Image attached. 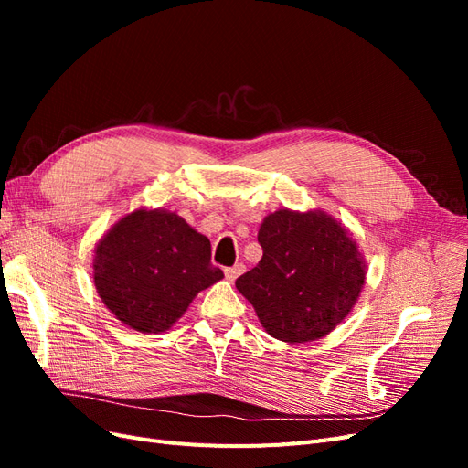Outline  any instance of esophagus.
Returning a JSON list of instances; mask_svg holds the SVG:
<instances>
[{
    "label": "esophagus",
    "instance_id": "1",
    "mask_svg": "<svg viewBox=\"0 0 468 468\" xmlns=\"http://www.w3.org/2000/svg\"><path fill=\"white\" fill-rule=\"evenodd\" d=\"M244 271H246V265L244 263H236L232 267H226L224 269V275H226V279H229V281H234V279H238L239 275H242Z\"/></svg>",
    "mask_w": 468,
    "mask_h": 468
}]
</instances>
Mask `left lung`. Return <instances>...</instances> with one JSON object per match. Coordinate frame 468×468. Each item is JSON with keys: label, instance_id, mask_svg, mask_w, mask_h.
<instances>
[{"label": "left lung", "instance_id": "obj_1", "mask_svg": "<svg viewBox=\"0 0 468 468\" xmlns=\"http://www.w3.org/2000/svg\"><path fill=\"white\" fill-rule=\"evenodd\" d=\"M260 263L236 279L269 335L303 344L330 334L365 282V265L344 226L324 212L265 217Z\"/></svg>", "mask_w": 468, "mask_h": 468}]
</instances>
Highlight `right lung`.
Instances as JSON below:
<instances>
[{
    "instance_id": "1",
    "label": "right lung",
    "mask_w": 468,
    "mask_h": 468,
    "mask_svg": "<svg viewBox=\"0 0 468 468\" xmlns=\"http://www.w3.org/2000/svg\"><path fill=\"white\" fill-rule=\"evenodd\" d=\"M99 296L138 332H164L195 294L224 277L210 263L208 238L174 212L134 210L99 242L93 261Z\"/></svg>"
}]
</instances>
